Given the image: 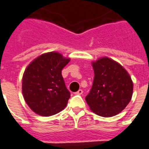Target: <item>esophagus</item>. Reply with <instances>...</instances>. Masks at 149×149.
I'll use <instances>...</instances> for the list:
<instances>
[{"label":"esophagus","instance_id":"1","mask_svg":"<svg viewBox=\"0 0 149 149\" xmlns=\"http://www.w3.org/2000/svg\"><path fill=\"white\" fill-rule=\"evenodd\" d=\"M82 93H83V90H82V89H79L77 92L75 93V94H77V95H81Z\"/></svg>","mask_w":149,"mask_h":149}]
</instances>
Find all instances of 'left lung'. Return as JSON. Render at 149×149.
<instances>
[{
    "mask_svg": "<svg viewBox=\"0 0 149 149\" xmlns=\"http://www.w3.org/2000/svg\"><path fill=\"white\" fill-rule=\"evenodd\" d=\"M93 84L85 100L97 115L110 117L125 109L132 97L131 77L118 62L102 57L92 62Z\"/></svg>",
    "mask_w": 149,
    "mask_h": 149,
    "instance_id": "obj_1",
    "label": "left lung"
}]
</instances>
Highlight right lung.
I'll return each instance as SVG.
<instances>
[{
	"instance_id": "right-lung-1",
	"label": "right lung",
	"mask_w": 149,
	"mask_h": 149,
	"mask_svg": "<svg viewBox=\"0 0 149 149\" xmlns=\"http://www.w3.org/2000/svg\"><path fill=\"white\" fill-rule=\"evenodd\" d=\"M70 61L56 52L34 59L24 70L22 93L29 107L43 116L55 115L65 109L70 97L61 70Z\"/></svg>"
}]
</instances>
